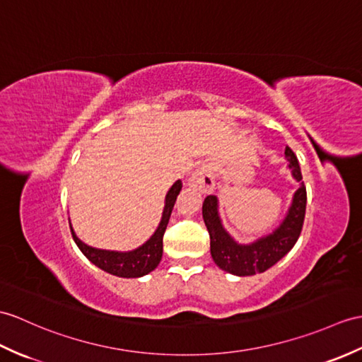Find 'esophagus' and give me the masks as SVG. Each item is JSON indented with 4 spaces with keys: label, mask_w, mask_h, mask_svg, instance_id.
Wrapping results in <instances>:
<instances>
[{
    "label": "esophagus",
    "mask_w": 362,
    "mask_h": 362,
    "mask_svg": "<svg viewBox=\"0 0 362 362\" xmlns=\"http://www.w3.org/2000/svg\"><path fill=\"white\" fill-rule=\"evenodd\" d=\"M189 187L199 189L200 192H211L216 187L214 163L209 160L202 163L197 170L192 173L189 179Z\"/></svg>",
    "instance_id": "esophagus-1"
}]
</instances>
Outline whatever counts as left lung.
<instances>
[{
    "label": "left lung",
    "instance_id": "obj_1",
    "mask_svg": "<svg viewBox=\"0 0 362 362\" xmlns=\"http://www.w3.org/2000/svg\"><path fill=\"white\" fill-rule=\"evenodd\" d=\"M287 166L291 171L293 179L299 182V188L295 191L291 205L285 214L284 221L277 228L250 243H239L231 234L223 228L219 216V200L216 196H206L202 206V216L209 233V247L211 257L221 270L234 276H253L264 273L295 247L299 239L305 217L307 191L302 182L299 162L290 148H285Z\"/></svg>",
    "mask_w": 362,
    "mask_h": 362
}]
</instances>
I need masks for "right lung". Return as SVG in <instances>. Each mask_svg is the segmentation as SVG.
Instances as JSON below:
<instances>
[{
    "label": "right lung",
    "mask_w": 362,
    "mask_h": 362,
    "mask_svg": "<svg viewBox=\"0 0 362 362\" xmlns=\"http://www.w3.org/2000/svg\"><path fill=\"white\" fill-rule=\"evenodd\" d=\"M182 189V180H175L170 191L166 192L165 197V206L162 213V221L158 223L157 230L154 231L143 245L131 251H111V250H100L86 245L81 242L77 234H75L72 225L71 233L72 238L77 243L80 251L85 255L92 264L102 268L103 272L119 276V277H141L153 270H156L157 265L160 264L162 255H163V234L166 230V225L170 222V217L173 213V208L177 199L179 192Z\"/></svg>",
    "instance_id": "1"
}]
</instances>
